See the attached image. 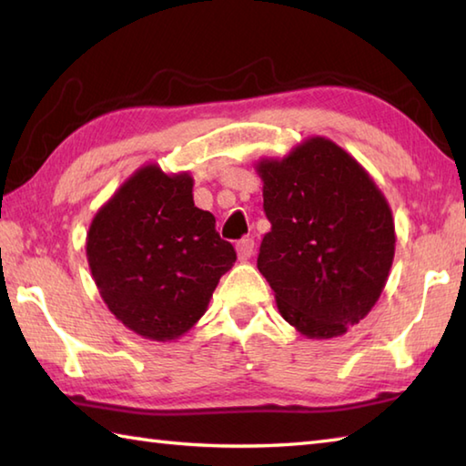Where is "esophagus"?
<instances>
[{
  "label": "esophagus",
  "mask_w": 466,
  "mask_h": 466,
  "mask_svg": "<svg viewBox=\"0 0 466 466\" xmlns=\"http://www.w3.org/2000/svg\"><path fill=\"white\" fill-rule=\"evenodd\" d=\"M236 252H238V258L246 262L254 252V240L252 238H242L238 244H236Z\"/></svg>",
  "instance_id": "34e87169"
}]
</instances>
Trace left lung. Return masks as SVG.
Masks as SVG:
<instances>
[{"label": "left lung", "mask_w": 466, "mask_h": 466, "mask_svg": "<svg viewBox=\"0 0 466 466\" xmlns=\"http://www.w3.org/2000/svg\"><path fill=\"white\" fill-rule=\"evenodd\" d=\"M264 236L258 270L282 319L306 339H336L372 310L394 260V218L362 164L310 136L284 157H260Z\"/></svg>", "instance_id": "left-lung-1"}]
</instances>
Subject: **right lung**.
<instances>
[{"mask_svg":"<svg viewBox=\"0 0 466 466\" xmlns=\"http://www.w3.org/2000/svg\"><path fill=\"white\" fill-rule=\"evenodd\" d=\"M190 172L137 167L97 208L86 256L104 304L146 340L174 342L202 319L236 252L194 206Z\"/></svg>","mask_w":466,"mask_h":466,"instance_id":"1","label":"right lung"}]
</instances>
